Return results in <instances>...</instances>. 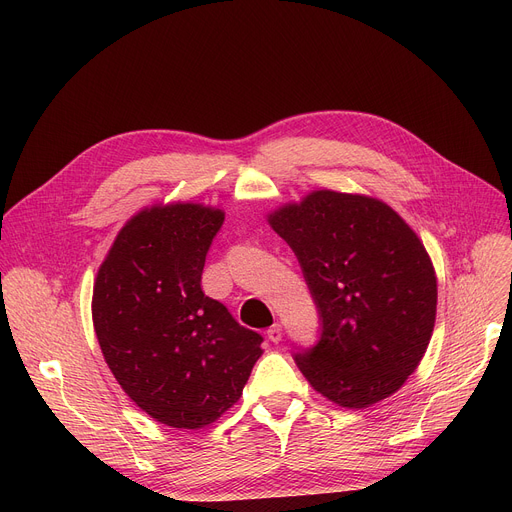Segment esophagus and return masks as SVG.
I'll list each match as a JSON object with an SVG mask.
<instances>
[{"instance_id":"1","label":"esophagus","mask_w":512,"mask_h":512,"mask_svg":"<svg viewBox=\"0 0 512 512\" xmlns=\"http://www.w3.org/2000/svg\"><path fill=\"white\" fill-rule=\"evenodd\" d=\"M266 336H268V340L274 342V344L281 342V338H283V328H281V324H274V326L266 332Z\"/></svg>"}]
</instances>
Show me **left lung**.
<instances>
[{
  "label": "left lung",
  "instance_id": "1",
  "mask_svg": "<svg viewBox=\"0 0 512 512\" xmlns=\"http://www.w3.org/2000/svg\"><path fill=\"white\" fill-rule=\"evenodd\" d=\"M295 252L320 313V340L295 352L311 387L344 408L396 393L422 361L437 277L410 225L363 194L316 190L268 215Z\"/></svg>",
  "mask_w": 512,
  "mask_h": 512
}]
</instances>
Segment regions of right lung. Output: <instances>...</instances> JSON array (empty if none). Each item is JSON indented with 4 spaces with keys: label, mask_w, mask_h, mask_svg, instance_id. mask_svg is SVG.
Masks as SVG:
<instances>
[{
    "label": "right lung",
    "mask_w": 512,
    "mask_h": 512,
    "mask_svg": "<svg viewBox=\"0 0 512 512\" xmlns=\"http://www.w3.org/2000/svg\"><path fill=\"white\" fill-rule=\"evenodd\" d=\"M223 219L196 203L143 209L116 235L94 283L106 365L143 412L172 428L215 422L262 355V336L201 287Z\"/></svg>",
    "instance_id": "add662e5"
}]
</instances>
